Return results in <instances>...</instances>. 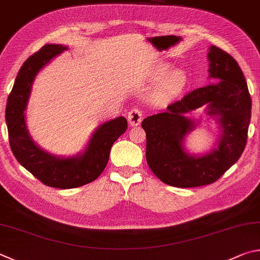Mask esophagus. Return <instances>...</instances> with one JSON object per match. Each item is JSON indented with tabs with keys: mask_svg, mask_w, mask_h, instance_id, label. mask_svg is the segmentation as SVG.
I'll return each instance as SVG.
<instances>
[{
	"mask_svg": "<svg viewBox=\"0 0 260 260\" xmlns=\"http://www.w3.org/2000/svg\"><path fill=\"white\" fill-rule=\"evenodd\" d=\"M143 114L138 108H133L127 114V121L131 126H137L142 123Z\"/></svg>",
	"mask_w": 260,
	"mask_h": 260,
	"instance_id": "1",
	"label": "esophagus"
}]
</instances>
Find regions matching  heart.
Listing matches in <instances>:
<instances>
[{"mask_svg":"<svg viewBox=\"0 0 260 260\" xmlns=\"http://www.w3.org/2000/svg\"><path fill=\"white\" fill-rule=\"evenodd\" d=\"M169 72V67H163L161 72L158 73V79L167 76ZM186 84H187V75H186L184 71L176 70L171 72L169 76H168V79L166 80L165 85H163L162 95L163 97H172V95L178 94L184 90Z\"/></svg>","mask_w":260,"mask_h":260,"instance_id":"1","label":"heart"}]
</instances>
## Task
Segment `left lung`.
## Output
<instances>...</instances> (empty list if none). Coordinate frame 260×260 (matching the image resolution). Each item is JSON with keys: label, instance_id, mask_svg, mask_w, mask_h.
<instances>
[{"label": "left lung", "instance_id": "left-lung-1", "mask_svg": "<svg viewBox=\"0 0 260 260\" xmlns=\"http://www.w3.org/2000/svg\"><path fill=\"white\" fill-rule=\"evenodd\" d=\"M209 79L217 83L195 89L142 123L146 131V160L158 179L175 187H197L216 181L239 160L247 144L251 98L238 61L211 45L208 51ZM205 106L215 121L218 138L203 154L189 153L185 137L200 122L187 114Z\"/></svg>", "mask_w": 260, "mask_h": 260}]
</instances>
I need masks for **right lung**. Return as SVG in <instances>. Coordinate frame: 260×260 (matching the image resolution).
Here are the masks:
<instances>
[{
  "instance_id": "add662e5",
  "label": "right lung",
  "mask_w": 260,
  "mask_h": 260,
  "mask_svg": "<svg viewBox=\"0 0 260 260\" xmlns=\"http://www.w3.org/2000/svg\"><path fill=\"white\" fill-rule=\"evenodd\" d=\"M68 47L45 44L21 66L8 97L6 121L9 143L17 161L44 185L56 188H75L97 179L106 167L115 140L125 133L126 118L118 116L102 123L91 135L84 149L75 155H56L35 143L26 123L27 104L35 77Z\"/></svg>"
}]
</instances>
